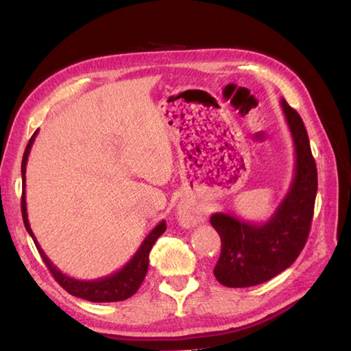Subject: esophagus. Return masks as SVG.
<instances>
[{
    "instance_id": "1",
    "label": "esophagus",
    "mask_w": 351,
    "mask_h": 351,
    "mask_svg": "<svg viewBox=\"0 0 351 351\" xmlns=\"http://www.w3.org/2000/svg\"><path fill=\"white\" fill-rule=\"evenodd\" d=\"M176 218L182 228H193L199 223L206 221V213L199 209H193V207L182 204L178 207L176 210Z\"/></svg>"
}]
</instances>
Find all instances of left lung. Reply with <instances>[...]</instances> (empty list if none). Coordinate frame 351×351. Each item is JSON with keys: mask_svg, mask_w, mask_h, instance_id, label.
<instances>
[{"mask_svg": "<svg viewBox=\"0 0 351 351\" xmlns=\"http://www.w3.org/2000/svg\"><path fill=\"white\" fill-rule=\"evenodd\" d=\"M280 105L295 152L293 181L274 213L263 223L224 212L210 217L221 239L213 276L224 287L246 288L271 280L294 263L310 234L317 193L316 162L302 117L285 99Z\"/></svg>", "mask_w": 351, "mask_h": 351, "instance_id": "8db88e82", "label": "left lung"}]
</instances>
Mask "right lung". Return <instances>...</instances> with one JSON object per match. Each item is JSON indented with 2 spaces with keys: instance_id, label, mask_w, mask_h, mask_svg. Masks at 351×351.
Masks as SVG:
<instances>
[{
  "instance_id": "obj_1",
  "label": "right lung",
  "mask_w": 351,
  "mask_h": 351,
  "mask_svg": "<svg viewBox=\"0 0 351 351\" xmlns=\"http://www.w3.org/2000/svg\"><path fill=\"white\" fill-rule=\"evenodd\" d=\"M37 133H38V130L34 133V136L31 138V141H29V144L26 147L25 154H23V161H21L23 187H26L27 156H29V153H31V148H32V144H34ZM21 213H23V223H25L26 230L29 232V235L32 237V240L35 243V246H37V249H38L41 258H43L45 265L47 266V269L51 271V274L54 276L58 285H60L63 289H66L69 294L80 297V299L90 300V302H119V300H125V299H128V297H132L136 291L139 289L141 283L144 282L145 274L148 271V255H150L154 241H156L159 237L165 232V229H167L164 219L159 224L154 226L152 232L148 234L145 237V240L141 243V246L138 251H136V254L119 271L112 272V274L106 276V277L96 278V280H79V278L69 277L66 274H63L60 269H57V266L52 263L49 258H47V255L45 254L43 249L40 247L38 241H37V239H35V235L31 229V224H29V219H27L26 190H23Z\"/></svg>"
}]
</instances>
